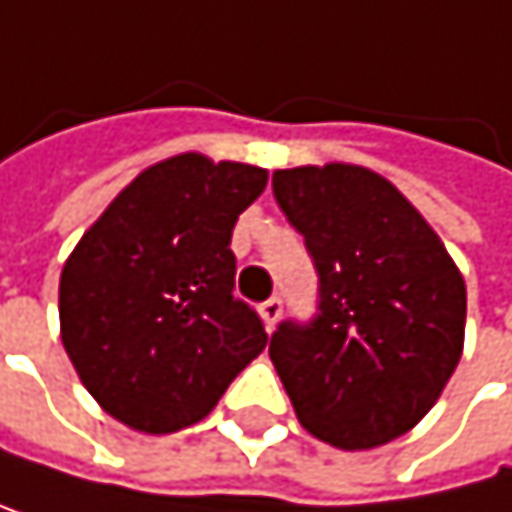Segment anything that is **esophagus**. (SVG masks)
<instances>
[{"instance_id":"esophagus-1","label":"esophagus","mask_w":512,"mask_h":512,"mask_svg":"<svg viewBox=\"0 0 512 512\" xmlns=\"http://www.w3.org/2000/svg\"><path fill=\"white\" fill-rule=\"evenodd\" d=\"M259 315H262V321H265V327L271 330L278 321H281V299L278 296H271V299H265L262 306H259Z\"/></svg>"}]
</instances>
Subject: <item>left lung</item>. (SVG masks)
<instances>
[{
  "label": "left lung",
  "instance_id": "8db88e82",
  "mask_svg": "<svg viewBox=\"0 0 512 512\" xmlns=\"http://www.w3.org/2000/svg\"><path fill=\"white\" fill-rule=\"evenodd\" d=\"M321 278L312 324L284 321L268 355L299 423L367 451L414 429L463 355L467 284L417 206L355 163L271 175Z\"/></svg>",
  "mask_w": 512,
  "mask_h": 512
}]
</instances>
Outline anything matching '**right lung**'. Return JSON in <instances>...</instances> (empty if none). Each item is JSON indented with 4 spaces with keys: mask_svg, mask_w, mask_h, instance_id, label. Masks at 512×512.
Returning a JSON list of instances; mask_svg holds the SVG:
<instances>
[{
    "mask_svg": "<svg viewBox=\"0 0 512 512\" xmlns=\"http://www.w3.org/2000/svg\"><path fill=\"white\" fill-rule=\"evenodd\" d=\"M268 169L188 151L107 203L61 268V343L89 395L135 433L210 414L268 333L234 299L231 231Z\"/></svg>",
    "mask_w": 512,
    "mask_h": 512,
    "instance_id": "add662e5",
    "label": "right lung"
}]
</instances>
